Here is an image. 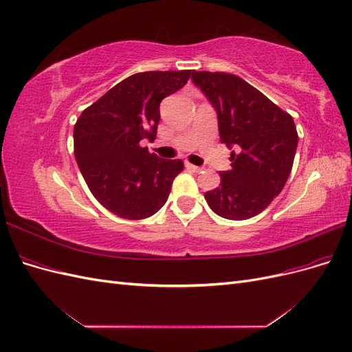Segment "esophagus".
<instances>
[{
	"instance_id": "34e87169",
	"label": "esophagus",
	"mask_w": 352,
	"mask_h": 352,
	"mask_svg": "<svg viewBox=\"0 0 352 352\" xmlns=\"http://www.w3.org/2000/svg\"><path fill=\"white\" fill-rule=\"evenodd\" d=\"M185 167H188V168H190V170H192V172H201V170H202V167H199V166H194V164H190L189 162H185Z\"/></svg>"
}]
</instances>
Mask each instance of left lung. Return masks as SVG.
<instances>
[{
  "instance_id": "8db88e82",
  "label": "left lung",
  "mask_w": 352,
  "mask_h": 352,
  "mask_svg": "<svg viewBox=\"0 0 352 352\" xmlns=\"http://www.w3.org/2000/svg\"><path fill=\"white\" fill-rule=\"evenodd\" d=\"M192 82L217 111L220 141L232 151V168L204 194L210 208L229 220L260 214L291 175L298 133L291 114L239 76L192 72Z\"/></svg>"
}]
</instances>
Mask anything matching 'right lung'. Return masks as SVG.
<instances>
[{
  "mask_svg": "<svg viewBox=\"0 0 352 352\" xmlns=\"http://www.w3.org/2000/svg\"><path fill=\"white\" fill-rule=\"evenodd\" d=\"M190 70L142 72L117 83L85 109L74 124V157L101 206L127 220L146 219L162 208L182 160L148 153L160 122V102L185 87Z\"/></svg>",
  "mask_w": 352,
  "mask_h": 352,
  "instance_id": "obj_1",
  "label": "right lung"
}]
</instances>
